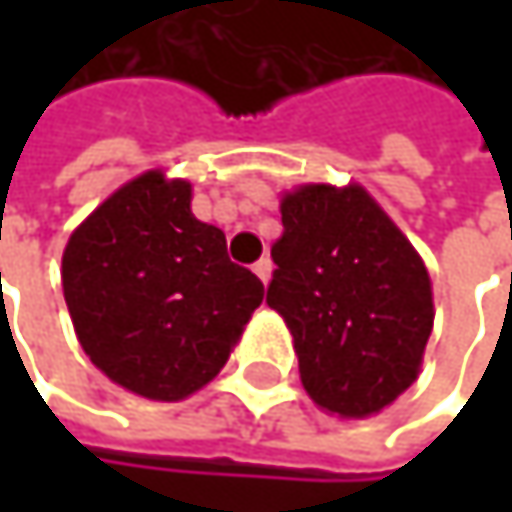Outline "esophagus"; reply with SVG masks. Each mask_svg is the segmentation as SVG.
Returning a JSON list of instances; mask_svg holds the SVG:
<instances>
[{"instance_id": "esophagus-1", "label": "esophagus", "mask_w": 512, "mask_h": 512, "mask_svg": "<svg viewBox=\"0 0 512 512\" xmlns=\"http://www.w3.org/2000/svg\"><path fill=\"white\" fill-rule=\"evenodd\" d=\"M255 275L263 284H269V278H272V260H269V257H260V260H257Z\"/></svg>"}]
</instances>
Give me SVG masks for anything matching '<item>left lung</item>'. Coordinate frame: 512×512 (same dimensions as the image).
Returning <instances> with one entry per match:
<instances>
[{
	"label": "left lung",
	"instance_id": "left-lung-1",
	"mask_svg": "<svg viewBox=\"0 0 512 512\" xmlns=\"http://www.w3.org/2000/svg\"><path fill=\"white\" fill-rule=\"evenodd\" d=\"M281 225L266 302L293 335L302 385L329 415L370 418L421 373L430 272L361 183L287 189Z\"/></svg>",
	"mask_w": 512,
	"mask_h": 512
}]
</instances>
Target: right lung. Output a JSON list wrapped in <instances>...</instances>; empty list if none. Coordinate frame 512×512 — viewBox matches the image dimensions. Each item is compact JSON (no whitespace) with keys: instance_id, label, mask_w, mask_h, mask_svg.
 Masks as SVG:
<instances>
[{"instance_id":"add662e5","label":"right lung","mask_w":512,"mask_h":512,"mask_svg":"<svg viewBox=\"0 0 512 512\" xmlns=\"http://www.w3.org/2000/svg\"><path fill=\"white\" fill-rule=\"evenodd\" d=\"M73 332L124 391L177 403L219 376L263 284L231 263L225 234L195 219L192 183L162 168L118 186L61 255Z\"/></svg>"}]
</instances>
